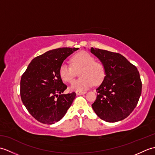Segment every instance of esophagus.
<instances>
[{"mask_svg": "<svg viewBox=\"0 0 155 155\" xmlns=\"http://www.w3.org/2000/svg\"><path fill=\"white\" fill-rule=\"evenodd\" d=\"M85 93H86V92H84V91H76V94L77 95H83Z\"/></svg>", "mask_w": 155, "mask_h": 155, "instance_id": "obj_1", "label": "esophagus"}]
</instances>
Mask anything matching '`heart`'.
Returning <instances> with one entry per match:
<instances>
[{
  "label": "heart",
  "mask_w": 155,
  "mask_h": 155,
  "mask_svg": "<svg viewBox=\"0 0 155 155\" xmlns=\"http://www.w3.org/2000/svg\"><path fill=\"white\" fill-rule=\"evenodd\" d=\"M73 67L67 62H63L59 68V75L64 82H71L74 77V69L81 68V78L72 82L70 88L72 91H82L87 90L95 84H99L104 77L103 65L94 61L93 57L85 51L74 54L71 58Z\"/></svg>",
  "instance_id": "1"
}]
</instances>
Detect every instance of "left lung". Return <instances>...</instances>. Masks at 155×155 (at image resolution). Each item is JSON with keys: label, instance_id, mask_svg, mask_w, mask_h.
<instances>
[{"label": "left lung", "instance_id": "left-lung-1", "mask_svg": "<svg viewBox=\"0 0 155 155\" xmlns=\"http://www.w3.org/2000/svg\"><path fill=\"white\" fill-rule=\"evenodd\" d=\"M91 52L101 61L105 72L92 107L104 121L115 123L123 120L133 111L140 97L142 83L139 72L119 53L93 47Z\"/></svg>", "mask_w": 155, "mask_h": 155}]
</instances>
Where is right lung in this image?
<instances>
[{
  "label": "right lung",
  "instance_id": "obj_1",
  "mask_svg": "<svg viewBox=\"0 0 155 155\" xmlns=\"http://www.w3.org/2000/svg\"><path fill=\"white\" fill-rule=\"evenodd\" d=\"M78 48H59L32 59L21 80V97L28 113L42 123L52 124L62 119L76 97L62 94L67 85L59 68Z\"/></svg>",
  "mask_w": 155,
  "mask_h": 155
}]
</instances>
